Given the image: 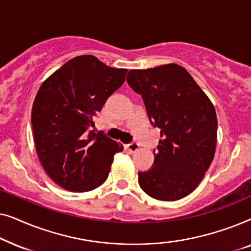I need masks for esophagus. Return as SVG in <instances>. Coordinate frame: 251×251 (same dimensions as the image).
Returning <instances> with one entry per match:
<instances>
[{
  "mask_svg": "<svg viewBox=\"0 0 251 251\" xmlns=\"http://www.w3.org/2000/svg\"><path fill=\"white\" fill-rule=\"evenodd\" d=\"M126 150L129 151L130 153H135V152H137V151L139 150V145H138V143H130V144H128V145H126Z\"/></svg>",
  "mask_w": 251,
  "mask_h": 251,
  "instance_id": "esophagus-1",
  "label": "esophagus"
}]
</instances>
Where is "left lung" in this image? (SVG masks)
Here are the masks:
<instances>
[{"mask_svg":"<svg viewBox=\"0 0 251 251\" xmlns=\"http://www.w3.org/2000/svg\"><path fill=\"white\" fill-rule=\"evenodd\" d=\"M126 82L142 96L152 126L161 130L152 168L138 173L140 187L156 200L183 199L198 187L214 159V105L177 64L131 70Z\"/></svg>","mask_w":251,"mask_h":251,"instance_id":"left-lung-1","label":"left lung"}]
</instances>
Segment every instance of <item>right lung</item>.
I'll return each mask as SVG.
<instances>
[{
  "label": "right lung",
  "instance_id": "right-lung-1",
  "mask_svg": "<svg viewBox=\"0 0 251 251\" xmlns=\"http://www.w3.org/2000/svg\"><path fill=\"white\" fill-rule=\"evenodd\" d=\"M126 72L84 54L68 60L37 91L32 108L35 149L48 176L65 190L88 192L100 186L114 154L122 152L123 146L90 126L126 81Z\"/></svg>",
  "mask_w": 251,
  "mask_h": 251
}]
</instances>
